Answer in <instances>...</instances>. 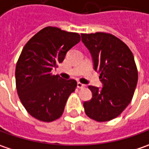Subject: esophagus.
<instances>
[{"mask_svg": "<svg viewBox=\"0 0 149 149\" xmlns=\"http://www.w3.org/2000/svg\"><path fill=\"white\" fill-rule=\"evenodd\" d=\"M85 87H86V85L82 84L81 82H77V87H78V88H84Z\"/></svg>", "mask_w": 149, "mask_h": 149, "instance_id": "34e87169", "label": "esophagus"}]
</instances>
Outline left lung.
Here are the masks:
<instances>
[{"instance_id":"1","label":"left lung","mask_w":149,"mask_h":149,"mask_svg":"<svg viewBox=\"0 0 149 149\" xmlns=\"http://www.w3.org/2000/svg\"><path fill=\"white\" fill-rule=\"evenodd\" d=\"M81 37L102 83L101 88L88 87L93 97L83 102L85 113L95 121L107 122L120 115L133 98L138 82L134 57L126 44L113 35L97 32Z\"/></svg>"}]
</instances>
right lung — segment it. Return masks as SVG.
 Instances as JSON below:
<instances>
[{
	"instance_id": "add662e5",
	"label": "right lung",
	"mask_w": 149,
	"mask_h": 149,
	"mask_svg": "<svg viewBox=\"0 0 149 149\" xmlns=\"http://www.w3.org/2000/svg\"><path fill=\"white\" fill-rule=\"evenodd\" d=\"M80 40L77 33L47 26L23 47L16 67V90L23 106L36 119L52 122L62 116L77 81L64 80L52 70Z\"/></svg>"
}]
</instances>
